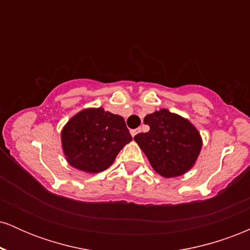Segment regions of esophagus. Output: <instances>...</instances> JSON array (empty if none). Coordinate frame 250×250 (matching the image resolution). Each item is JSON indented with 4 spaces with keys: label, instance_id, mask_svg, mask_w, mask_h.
Returning <instances> with one entry per match:
<instances>
[{
    "label": "esophagus",
    "instance_id": "esophagus-1",
    "mask_svg": "<svg viewBox=\"0 0 250 250\" xmlns=\"http://www.w3.org/2000/svg\"><path fill=\"white\" fill-rule=\"evenodd\" d=\"M140 131H141V129H133V130H130V134H131V136H135V135H137L140 133Z\"/></svg>",
    "mask_w": 250,
    "mask_h": 250
}]
</instances>
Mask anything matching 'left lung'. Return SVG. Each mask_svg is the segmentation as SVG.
<instances>
[{"label":"left lung","mask_w":250,"mask_h":250,"mask_svg":"<svg viewBox=\"0 0 250 250\" xmlns=\"http://www.w3.org/2000/svg\"><path fill=\"white\" fill-rule=\"evenodd\" d=\"M145 125L150 127L149 131L137 134L134 140L155 171L165 177H175L193 167L202 141L188 120L161 109L146 116Z\"/></svg>","instance_id":"obj_1"}]
</instances>
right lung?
<instances>
[{
  "label": "right lung",
  "mask_w": 250,
  "mask_h": 250,
  "mask_svg": "<svg viewBox=\"0 0 250 250\" xmlns=\"http://www.w3.org/2000/svg\"><path fill=\"white\" fill-rule=\"evenodd\" d=\"M61 139L70 166L87 173H100L113 165L119 151L133 137L122 116L103 108H90L71 117Z\"/></svg>",
  "instance_id": "add662e5"
}]
</instances>
